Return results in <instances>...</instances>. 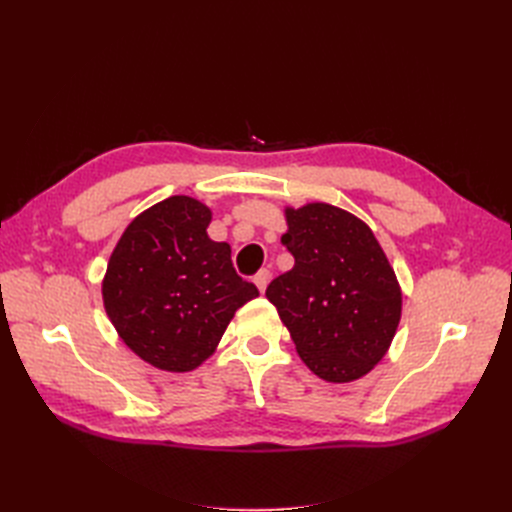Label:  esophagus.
<instances>
[{
  "label": "esophagus",
  "mask_w": 512,
  "mask_h": 512,
  "mask_svg": "<svg viewBox=\"0 0 512 512\" xmlns=\"http://www.w3.org/2000/svg\"><path fill=\"white\" fill-rule=\"evenodd\" d=\"M254 282H256V286H258L260 292H265L267 286H269V282H271V271H269V269H260V271L254 275Z\"/></svg>",
  "instance_id": "34e87169"
}]
</instances>
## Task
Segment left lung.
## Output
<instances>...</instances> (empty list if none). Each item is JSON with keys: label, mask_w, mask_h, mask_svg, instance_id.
I'll use <instances>...</instances> for the list:
<instances>
[{"label": "left lung", "mask_w": 512, "mask_h": 512, "mask_svg": "<svg viewBox=\"0 0 512 512\" xmlns=\"http://www.w3.org/2000/svg\"><path fill=\"white\" fill-rule=\"evenodd\" d=\"M286 222L294 267L269 284L267 299L316 376L359 380L389 350L401 318L389 258L369 226L339 207H288Z\"/></svg>", "instance_id": "left-lung-1"}]
</instances>
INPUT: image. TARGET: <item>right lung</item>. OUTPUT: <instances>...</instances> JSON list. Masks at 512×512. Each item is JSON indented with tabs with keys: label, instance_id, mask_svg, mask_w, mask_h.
<instances>
[{
	"label": "right lung",
	"instance_id": "obj_1",
	"mask_svg": "<svg viewBox=\"0 0 512 512\" xmlns=\"http://www.w3.org/2000/svg\"><path fill=\"white\" fill-rule=\"evenodd\" d=\"M209 222L196 198L170 196L138 215L108 260V318L132 352L164 371L209 359L237 309L258 297L232 267L230 245L209 239Z\"/></svg>",
	"mask_w": 512,
	"mask_h": 512
}]
</instances>
